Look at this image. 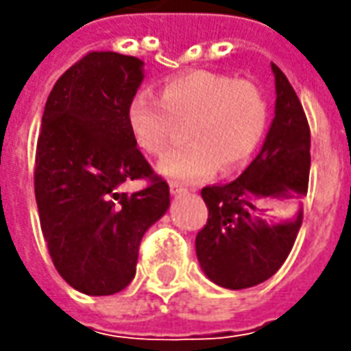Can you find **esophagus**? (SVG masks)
I'll use <instances>...</instances> for the list:
<instances>
[{
  "mask_svg": "<svg viewBox=\"0 0 351 351\" xmlns=\"http://www.w3.org/2000/svg\"><path fill=\"white\" fill-rule=\"evenodd\" d=\"M169 190H171V193H184V191H186V188H184L182 184L180 182H171L169 184Z\"/></svg>",
  "mask_w": 351,
  "mask_h": 351,
  "instance_id": "obj_1",
  "label": "esophagus"
}]
</instances>
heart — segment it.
I'll return each instance as SVG.
<instances>
[{
    "mask_svg": "<svg viewBox=\"0 0 351 351\" xmlns=\"http://www.w3.org/2000/svg\"><path fill=\"white\" fill-rule=\"evenodd\" d=\"M128 128L141 150L158 156L186 123V145L169 150L158 163L165 176L203 180L243 165L263 141L269 101L250 80L210 71L169 79L161 93L138 90L128 103Z\"/></svg>",
    "mask_w": 351,
    "mask_h": 351,
    "instance_id": "obj_1",
    "label": "heart"
}]
</instances>
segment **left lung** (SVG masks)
<instances>
[{"label":"left lung","mask_w":351,"mask_h":351,"mask_svg":"<svg viewBox=\"0 0 351 351\" xmlns=\"http://www.w3.org/2000/svg\"><path fill=\"white\" fill-rule=\"evenodd\" d=\"M276 108L263 148L243 175L229 184L205 186L208 208L195 252L208 278L228 289H244L269 280L284 265L301 229L302 213L282 223L261 220L267 199L304 195L310 175V128L293 86L280 67Z\"/></svg>","instance_id":"1"}]
</instances>
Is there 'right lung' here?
I'll return each mask as SVG.
<instances>
[{
  "instance_id": "right-lung-1",
  "label": "right lung",
  "mask_w": 351,
  "mask_h": 351,
  "mask_svg": "<svg viewBox=\"0 0 351 351\" xmlns=\"http://www.w3.org/2000/svg\"><path fill=\"white\" fill-rule=\"evenodd\" d=\"M143 62L88 52L56 80L35 150V201L52 263L80 293L112 295L135 276L146 229L169 208V184L154 173L128 128V103ZM125 180H146L133 194Z\"/></svg>"
}]
</instances>
